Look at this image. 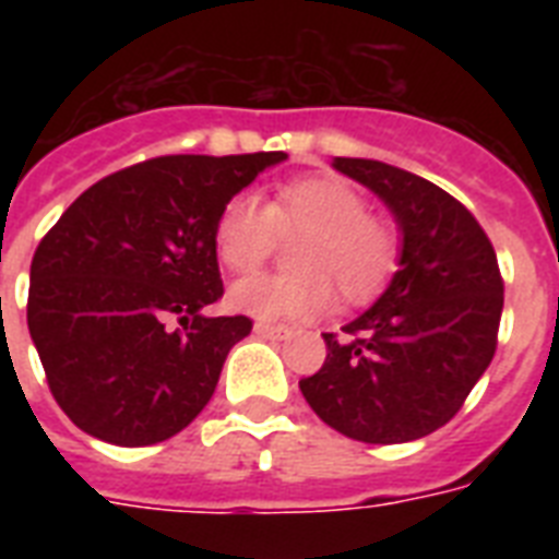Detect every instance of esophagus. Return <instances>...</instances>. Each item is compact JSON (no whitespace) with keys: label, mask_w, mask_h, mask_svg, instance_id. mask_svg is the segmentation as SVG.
<instances>
[{"label":"esophagus","mask_w":559,"mask_h":559,"mask_svg":"<svg viewBox=\"0 0 559 559\" xmlns=\"http://www.w3.org/2000/svg\"><path fill=\"white\" fill-rule=\"evenodd\" d=\"M254 333L270 336V340H289V336H296V331H293L289 324H270V322L254 324Z\"/></svg>","instance_id":"obj_1"}]
</instances>
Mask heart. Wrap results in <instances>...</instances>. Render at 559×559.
I'll list each match as a JSON object with an SVG mask.
<instances>
[{"label": "heart", "instance_id": "b5f03b06", "mask_svg": "<svg viewBox=\"0 0 559 559\" xmlns=\"http://www.w3.org/2000/svg\"><path fill=\"white\" fill-rule=\"evenodd\" d=\"M301 237L293 246L296 272H266L231 289V305L261 322L310 319L331 305L333 287L348 305L373 298L400 263V231L368 211L366 197L331 174L289 179L270 202L237 193L214 226L219 261L231 272L258 270L278 235Z\"/></svg>", "mask_w": 559, "mask_h": 559}]
</instances>
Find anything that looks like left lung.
<instances>
[{
  "label": "left lung",
  "instance_id": "1",
  "mask_svg": "<svg viewBox=\"0 0 559 559\" xmlns=\"http://www.w3.org/2000/svg\"><path fill=\"white\" fill-rule=\"evenodd\" d=\"M333 168L380 197L400 223V270L380 301L322 333L324 366L298 382L345 438L406 443L441 429L487 371L499 342L504 281L493 243L452 193L373 159Z\"/></svg>",
  "mask_w": 559,
  "mask_h": 559
}]
</instances>
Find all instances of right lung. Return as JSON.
<instances>
[{"label": "right lung", "instance_id": "right-lung-1", "mask_svg": "<svg viewBox=\"0 0 559 559\" xmlns=\"http://www.w3.org/2000/svg\"><path fill=\"white\" fill-rule=\"evenodd\" d=\"M284 159L156 156L86 188L48 228L31 261L28 331L74 426L151 447L205 408L231 345L252 333L249 316L200 313L223 298L214 226Z\"/></svg>", "mask_w": 559, "mask_h": 559}]
</instances>
